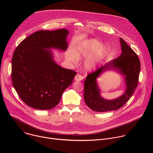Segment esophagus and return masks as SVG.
Masks as SVG:
<instances>
[{
	"label": "esophagus",
	"instance_id": "esophagus-1",
	"mask_svg": "<svg viewBox=\"0 0 153 153\" xmlns=\"http://www.w3.org/2000/svg\"><path fill=\"white\" fill-rule=\"evenodd\" d=\"M83 77L81 75H80L79 74H76L75 77H74V80L76 81H81L82 80H83Z\"/></svg>",
	"mask_w": 153,
	"mask_h": 153
}]
</instances>
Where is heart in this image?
<instances>
[{"label":"heart","mask_w":153,"mask_h":153,"mask_svg":"<svg viewBox=\"0 0 153 153\" xmlns=\"http://www.w3.org/2000/svg\"><path fill=\"white\" fill-rule=\"evenodd\" d=\"M106 52L105 45L101 44V42L97 39H90L80 42L74 49V53L70 51L68 58L74 63L77 62L78 58H86L84 62L85 68L91 71L96 68Z\"/></svg>","instance_id":"b5f03b06"}]
</instances>
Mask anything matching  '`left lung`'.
Listing matches in <instances>:
<instances>
[{
    "label": "left lung",
    "instance_id": "8db88e82",
    "mask_svg": "<svg viewBox=\"0 0 153 153\" xmlns=\"http://www.w3.org/2000/svg\"><path fill=\"white\" fill-rule=\"evenodd\" d=\"M122 53L119 57L105 63L95 72L88 74L84 82V100L92 110L106 112L117 110L121 108L133 94L138 84L140 63L136 53L120 38ZM114 70L124 76L126 90L120 97L108 100L101 96L97 79L103 73Z\"/></svg>",
    "mask_w": 153,
    "mask_h": 153
}]
</instances>
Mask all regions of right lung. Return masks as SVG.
<instances>
[{
	"label": "right lung",
	"mask_w": 153,
	"mask_h": 153,
	"mask_svg": "<svg viewBox=\"0 0 153 153\" xmlns=\"http://www.w3.org/2000/svg\"><path fill=\"white\" fill-rule=\"evenodd\" d=\"M68 34L66 29L38 31L22 41L15 50L12 58V82L20 99L28 106L37 110H51L72 83L76 72L57 65L50 50L66 51Z\"/></svg>",
	"instance_id": "obj_1"
}]
</instances>
